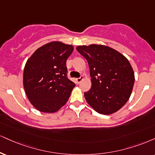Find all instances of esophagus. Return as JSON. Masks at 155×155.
Listing matches in <instances>:
<instances>
[{
	"mask_svg": "<svg viewBox=\"0 0 155 155\" xmlns=\"http://www.w3.org/2000/svg\"><path fill=\"white\" fill-rule=\"evenodd\" d=\"M84 79L83 76H81V77L77 78V79H76V82H77V83H80V82H81V81H82V79Z\"/></svg>",
	"mask_w": 155,
	"mask_h": 155,
	"instance_id": "esophagus-1",
	"label": "esophagus"
}]
</instances>
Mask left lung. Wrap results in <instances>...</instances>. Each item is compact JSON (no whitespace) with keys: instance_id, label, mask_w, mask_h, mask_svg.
I'll return each instance as SVG.
<instances>
[{"instance_id":"left-lung-1","label":"left lung","mask_w":155,"mask_h":155,"mask_svg":"<svg viewBox=\"0 0 155 155\" xmlns=\"http://www.w3.org/2000/svg\"><path fill=\"white\" fill-rule=\"evenodd\" d=\"M76 50L89 66L92 87L84 92L87 102L100 114L118 111L133 89L135 79L129 61L117 50L102 45H80Z\"/></svg>"}]
</instances>
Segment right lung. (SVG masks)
Masks as SVG:
<instances>
[{
  "label": "right lung",
  "instance_id": "right-lung-1",
  "mask_svg": "<svg viewBox=\"0 0 155 155\" xmlns=\"http://www.w3.org/2000/svg\"><path fill=\"white\" fill-rule=\"evenodd\" d=\"M71 45L51 42L39 48L27 60L23 83L28 99L37 110L55 113L68 101L75 84L67 77Z\"/></svg>",
  "mask_w": 155,
  "mask_h": 155
}]
</instances>
